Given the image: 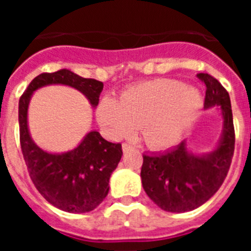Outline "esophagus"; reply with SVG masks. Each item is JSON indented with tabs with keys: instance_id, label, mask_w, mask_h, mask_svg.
<instances>
[{
	"instance_id": "obj_1",
	"label": "esophagus",
	"mask_w": 251,
	"mask_h": 251,
	"mask_svg": "<svg viewBox=\"0 0 251 251\" xmlns=\"http://www.w3.org/2000/svg\"><path fill=\"white\" fill-rule=\"evenodd\" d=\"M133 146L132 145H128V143H123L122 145V150H123V152H128L129 150H132Z\"/></svg>"
}]
</instances>
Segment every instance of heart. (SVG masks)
Masks as SVG:
<instances>
[{
	"mask_svg": "<svg viewBox=\"0 0 251 251\" xmlns=\"http://www.w3.org/2000/svg\"><path fill=\"white\" fill-rule=\"evenodd\" d=\"M200 90L170 77H157L129 86L119 97H104L97 118L113 138L134 133L141 124L146 145L167 150L177 145L202 108Z\"/></svg>",
	"mask_w": 251,
	"mask_h": 251,
	"instance_id": "obj_1",
	"label": "heart"
}]
</instances>
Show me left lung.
<instances>
[{
  "instance_id": "left-lung-1",
  "label": "left lung",
  "mask_w": 251,
  "mask_h": 251,
  "mask_svg": "<svg viewBox=\"0 0 251 251\" xmlns=\"http://www.w3.org/2000/svg\"><path fill=\"white\" fill-rule=\"evenodd\" d=\"M206 86L205 109L216 106L223 132L210 152L195 153L182 141L166 152L145 153L142 186L151 200L168 212H187L208 201L223 185L234 156L235 133L229 93L211 75H196Z\"/></svg>"
}]
</instances>
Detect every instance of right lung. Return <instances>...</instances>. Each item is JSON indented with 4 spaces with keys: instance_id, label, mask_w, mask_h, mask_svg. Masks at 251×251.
<instances>
[{
    "instance_id": "right-lung-1",
    "label": "right lung",
    "mask_w": 251,
    "mask_h": 251,
    "mask_svg": "<svg viewBox=\"0 0 251 251\" xmlns=\"http://www.w3.org/2000/svg\"><path fill=\"white\" fill-rule=\"evenodd\" d=\"M65 85L85 95L93 108L98 105L103 83L85 79L69 69L44 73L31 81L19 101L20 142L28 174L37 191L63 211L84 214L98 207L109 192V179L122 158V145L112 143L90 130L75 148L52 153L40 148L28 129L30 100L36 90Z\"/></svg>"
}]
</instances>
